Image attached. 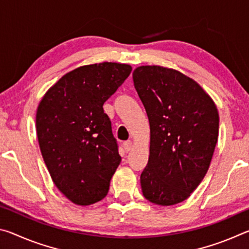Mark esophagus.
<instances>
[{"mask_svg":"<svg viewBox=\"0 0 249 249\" xmlns=\"http://www.w3.org/2000/svg\"><path fill=\"white\" fill-rule=\"evenodd\" d=\"M123 149L126 151V153H128V151L132 149V142H130V141L124 142H123Z\"/></svg>","mask_w":249,"mask_h":249,"instance_id":"34e87169","label":"esophagus"}]
</instances>
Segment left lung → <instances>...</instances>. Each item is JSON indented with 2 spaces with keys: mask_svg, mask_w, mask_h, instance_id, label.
Listing matches in <instances>:
<instances>
[{
  "mask_svg": "<svg viewBox=\"0 0 249 249\" xmlns=\"http://www.w3.org/2000/svg\"><path fill=\"white\" fill-rule=\"evenodd\" d=\"M133 80L150 125L142 195L158 205L180 203L210 167L218 137L217 108L195 80L177 70L142 66Z\"/></svg>",
  "mask_w": 249,
  "mask_h": 249,
  "instance_id": "left-lung-1",
  "label": "left lung"
}]
</instances>
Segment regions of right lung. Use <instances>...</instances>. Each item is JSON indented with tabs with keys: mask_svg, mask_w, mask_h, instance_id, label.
I'll return each mask as SVG.
<instances>
[{
	"mask_svg": "<svg viewBox=\"0 0 249 249\" xmlns=\"http://www.w3.org/2000/svg\"><path fill=\"white\" fill-rule=\"evenodd\" d=\"M130 71L116 62L79 67L59 79L37 108L44 161L59 191L74 204H93L107 195L122 158L103 104Z\"/></svg>",
	"mask_w": 249,
	"mask_h": 249,
	"instance_id": "right-lung-1",
	"label": "right lung"
}]
</instances>
